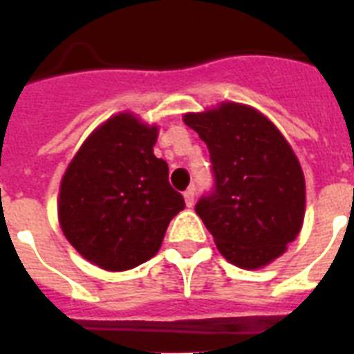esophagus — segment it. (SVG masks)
<instances>
[{
  "label": "esophagus",
  "mask_w": 354,
  "mask_h": 354,
  "mask_svg": "<svg viewBox=\"0 0 354 354\" xmlns=\"http://www.w3.org/2000/svg\"><path fill=\"white\" fill-rule=\"evenodd\" d=\"M183 198H185V205L187 207H192L194 205V189H187L185 192H183Z\"/></svg>",
  "instance_id": "esophagus-1"
}]
</instances>
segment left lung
Listing matches in <instances>:
<instances>
[{"label": "left lung", "instance_id": "8db88e82", "mask_svg": "<svg viewBox=\"0 0 354 354\" xmlns=\"http://www.w3.org/2000/svg\"><path fill=\"white\" fill-rule=\"evenodd\" d=\"M211 154L214 191L196 214L222 257L242 269L269 266L295 242L306 214V178L277 125L243 103L187 112Z\"/></svg>", "mask_w": 354, "mask_h": 354}]
</instances>
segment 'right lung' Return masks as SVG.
Segmentation results:
<instances>
[{"label":"right lung","mask_w":354,"mask_h":354,"mask_svg":"<svg viewBox=\"0 0 354 354\" xmlns=\"http://www.w3.org/2000/svg\"><path fill=\"white\" fill-rule=\"evenodd\" d=\"M156 125L132 112L109 118L83 142L59 185L57 220L68 243L105 271L151 260L185 207L154 156Z\"/></svg>","instance_id":"obj_1"}]
</instances>
